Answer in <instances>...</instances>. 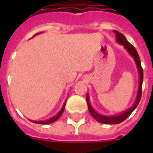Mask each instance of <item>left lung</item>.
Listing matches in <instances>:
<instances>
[{"label": "left lung", "mask_w": 153, "mask_h": 153, "mask_svg": "<svg viewBox=\"0 0 153 153\" xmlns=\"http://www.w3.org/2000/svg\"><path fill=\"white\" fill-rule=\"evenodd\" d=\"M114 33H115V36H116V40L119 44H121L122 46H124L125 49L128 51L129 55L133 58V59L135 61V63L137 67L138 74H139V86H138L137 94V97H136L135 102L130 107L129 109L126 110L123 113H121L117 115H114V116H105V115H102V114H98V112H96L94 108L91 105V102H90V98H89L88 94H86V102H87V105H88L89 111L91 113L94 118L95 119L96 121L100 122L102 124H119L122 122L124 120H126L129 115H130L134 109L137 108V106L140 102V98H141V92H142V82H143V69L141 67V64H140V60L139 55H138L137 51L135 49V48L130 44L128 42V40L126 39V38L124 36L123 34H121L118 31L114 30Z\"/></svg>", "instance_id": "left-lung-1"}]
</instances>
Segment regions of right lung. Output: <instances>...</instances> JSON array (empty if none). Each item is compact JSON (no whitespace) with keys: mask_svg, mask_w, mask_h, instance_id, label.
<instances>
[{"mask_svg":"<svg viewBox=\"0 0 153 153\" xmlns=\"http://www.w3.org/2000/svg\"><path fill=\"white\" fill-rule=\"evenodd\" d=\"M40 33H41V32H39V33H36V34L35 35V36H36V35H38V34H40ZM65 105H66V102H64V104H63V105H62V109H60L59 111L58 112V114H56V115H55L54 117H51L50 119H48V120H45V121H32V120H30V121H32V122H33V123L41 124V125H48V124L53 123V122H55L56 120H58V119L59 118L60 116L62 115V113H63V111H64Z\"/></svg>","mask_w":153,"mask_h":153,"instance_id":"obj_1","label":"right lung"}]
</instances>
